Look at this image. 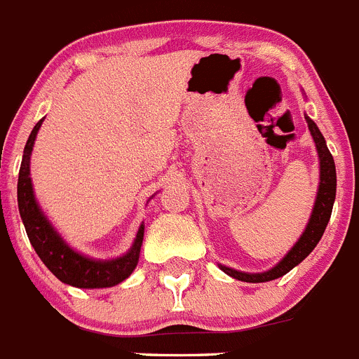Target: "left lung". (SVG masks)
I'll return each instance as SVG.
<instances>
[{
	"mask_svg": "<svg viewBox=\"0 0 359 359\" xmlns=\"http://www.w3.org/2000/svg\"><path fill=\"white\" fill-rule=\"evenodd\" d=\"M304 118H306L308 129H310L311 138H313V143H316L317 156H319V187H317L316 203H313V209H311L310 219H308L306 226H304L303 233L296 241V244L271 269L262 271V273H244V271H237L233 267L217 264V267L223 273L236 278V280L248 281V283H264V281H271L283 276L290 269L299 266L310 255L313 248L320 241V237H323L324 230H326L327 221L331 217V210H333L334 196H337V170H334L333 156H331L330 149L326 145V140H324L317 123L308 115H304Z\"/></svg>",
	"mask_w": 359,
	"mask_h": 359,
	"instance_id": "left-lung-1",
	"label": "left lung"
}]
</instances>
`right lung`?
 Here are the masks:
<instances>
[{
	"instance_id": "right-lung-1",
	"label": "right lung",
	"mask_w": 359,
	"mask_h": 359,
	"mask_svg": "<svg viewBox=\"0 0 359 359\" xmlns=\"http://www.w3.org/2000/svg\"><path fill=\"white\" fill-rule=\"evenodd\" d=\"M42 122L43 118L36 122L26 142L18 180L19 214L25 223L29 243L35 248L36 255L46 264V267L67 285L78 287V289H106V287L118 285L126 278H129L138 266L145 225L143 223L140 225L133 246L116 259H93L81 251L74 250L63 239L62 233L53 226L49 217L43 214L42 207L35 198L32 177H29V159H32L36 133Z\"/></svg>"
}]
</instances>
